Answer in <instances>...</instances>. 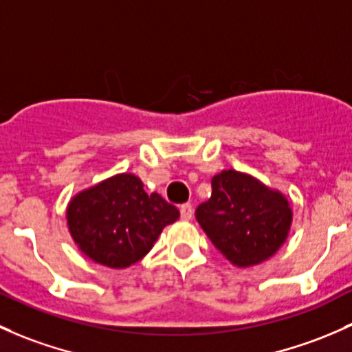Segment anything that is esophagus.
<instances>
[{
  "label": "esophagus",
  "mask_w": 352,
  "mask_h": 352,
  "mask_svg": "<svg viewBox=\"0 0 352 352\" xmlns=\"http://www.w3.org/2000/svg\"><path fill=\"white\" fill-rule=\"evenodd\" d=\"M192 216H194V209H192L190 204H182L180 206V217L182 219H192Z\"/></svg>",
  "instance_id": "1"
}]
</instances>
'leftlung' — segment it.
<instances>
[{"label": "left lung", "mask_w": 352, "mask_h": 352, "mask_svg": "<svg viewBox=\"0 0 352 352\" xmlns=\"http://www.w3.org/2000/svg\"><path fill=\"white\" fill-rule=\"evenodd\" d=\"M212 195L195 219L226 260L239 268L260 265L287 241L292 207L278 190L229 168L212 177Z\"/></svg>", "instance_id": "8db88e82"}]
</instances>
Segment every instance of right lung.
Returning a JSON list of instances; mask_svg holds the SVG:
<instances>
[{
	"instance_id": "1",
	"label": "right lung",
	"mask_w": 352,
	"mask_h": 352,
	"mask_svg": "<svg viewBox=\"0 0 352 352\" xmlns=\"http://www.w3.org/2000/svg\"><path fill=\"white\" fill-rule=\"evenodd\" d=\"M180 212L133 173H120L74 195L67 224L79 250L99 265L128 268L151 250Z\"/></svg>"
}]
</instances>
